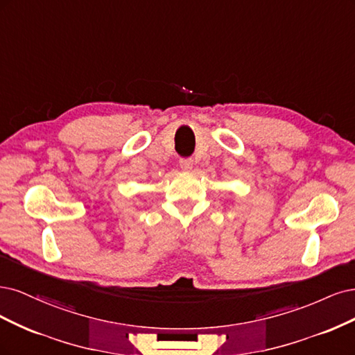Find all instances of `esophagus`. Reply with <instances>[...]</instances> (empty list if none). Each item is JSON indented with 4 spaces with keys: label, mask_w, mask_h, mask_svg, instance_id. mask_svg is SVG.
Listing matches in <instances>:
<instances>
[{
    "label": "esophagus",
    "mask_w": 355,
    "mask_h": 355,
    "mask_svg": "<svg viewBox=\"0 0 355 355\" xmlns=\"http://www.w3.org/2000/svg\"><path fill=\"white\" fill-rule=\"evenodd\" d=\"M180 166L182 171H191L193 169V161L190 157H184V159H180Z\"/></svg>",
    "instance_id": "esophagus-1"
}]
</instances>
